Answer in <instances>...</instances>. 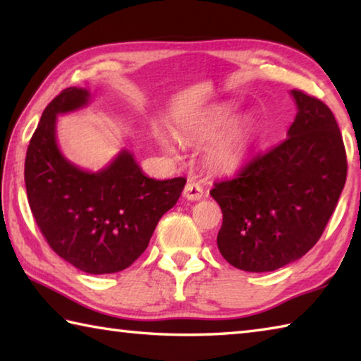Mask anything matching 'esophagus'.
<instances>
[{"label": "esophagus", "instance_id": "esophagus-1", "mask_svg": "<svg viewBox=\"0 0 361 361\" xmlns=\"http://www.w3.org/2000/svg\"><path fill=\"white\" fill-rule=\"evenodd\" d=\"M183 195L188 200H199L204 197V188L195 181H189L188 185L185 186V191H183Z\"/></svg>", "mask_w": 361, "mask_h": 361}]
</instances>
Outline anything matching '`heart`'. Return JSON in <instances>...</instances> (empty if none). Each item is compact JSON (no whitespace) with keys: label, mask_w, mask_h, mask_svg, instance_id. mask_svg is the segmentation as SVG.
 Listing matches in <instances>:
<instances>
[{"label":"heart","mask_w":361,"mask_h":361,"mask_svg":"<svg viewBox=\"0 0 361 361\" xmlns=\"http://www.w3.org/2000/svg\"><path fill=\"white\" fill-rule=\"evenodd\" d=\"M232 108L228 105L215 106L199 116L191 124L186 126L181 132V137L191 142H209L216 136L209 149V159L213 166L223 170L235 169L245 159L250 142H252V124L247 119H235L229 122ZM226 129L224 128V126ZM224 129V131L222 129ZM224 132L221 133V130ZM161 143L167 151L173 152L172 145L166 138H161Z\"/></svg>","instance_id":"1"}]
</instances>
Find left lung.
I'll use <instances>...</instances> for the list:
<instances>
[{
  "label": "left lung",
  "mask_w": 361,
  "mask_h": 361,
  "mask_svg": "<svg viewBox=\"0 0 361 361\" xmlns=\"http://www.w3.org/2000/svg\"><path fill=\"white\" fill-rule=\"evenodd\" d=\"M291 95L298 114L288 137L210 191L223 212L218 250L240 271H276L307 253L345 185V148L331 109L302 90Z\"/></svg>",
  "instance_id": "8db88e82"
}]
</instances>
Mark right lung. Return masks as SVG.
Masks as SVG:
<instances>
[{
	"instance_id": "add662e5",
	"label": "right lung",
	"mask_w": 361,
	"mask_h": 361,
	"mask_svg": "<svg viewBox=\"0 0 361 361\" xmlns=\"http://www.w3.org/2000/svg\"><path fill=\"white\" fill-rule=\"evenodd\" d=\"M89 97L68 87L46 106L27 149L25 186L49 247L79 271L113 274L140 258L186 180L148 178L127 151L97 173L66 161L56 142L57 114L87 105Z\"/></svg>"
}]
</instances>
